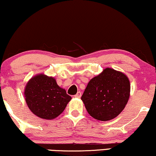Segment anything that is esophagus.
I'll return each instance as SVG.
<instances>
[{
    "label": "esophagus",
    "mask_w": 156,
    "mask_h": 156,
    "mask_svg": "<svg viewBox=\"0 0 156 156\" xmlns=\"http://www.w3.org/2000/svg\"><path fill=\"white\" fill-rule=\"evenodd\" d=\"M80 96H81V92L80 91H78L77 94H76V95L74 96V97L76 98H80Z\"/></svg>",
    "instance_id": "34e87169"
}]
</instances>
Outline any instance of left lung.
Here are the masks:
<instances>
[{"instance_id": "1", "label": "left lung", "mask_w": 156, "mask_h": 156, "mask_svg": "<svg viewBox=\"0 0 156 156\" xmlns=\"http://www.w3.org/2000/svg\"><path fill=\"white\" fill-rule=\"evenodd\" d=\"M129 92L130 84L127 77L107 68L90 80L81 99L92 117L108 121L117 117L125 109Z\"/></svg>"}]
</instances>
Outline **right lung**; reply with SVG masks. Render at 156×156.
Listing matches in <instances>:
<instances>
[{
	"mask_svg": "<svg viewBox=\"0 0 156 156\" xmlns=\"http://www.w3.org/2000/svg\"><path fill=\"white\" fill-rule=\"evenodd\" d=\"M26 102L37 117L52 119L66 109L71 97L52 77L43 74L31 78L25 88Z\"/></svg>",
	"mask_w": 156,
	"mask_h": 156,
	"instance_id": "add662e5",
	"label": "right lung"
}]
</instances>
